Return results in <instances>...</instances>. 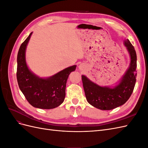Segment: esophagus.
<instances>
[{
	"mask_svg": "<svg viewBox=\"0 0 148 148\" xmlns=\"http://www.w3.org/2000/svg\"><path fill=\"white\" fill-rule=\"evenodd\" d=\"M84 65L83 64H80L79 66H78V68H79V70H83V69H84Z\"/></svg>",
	"mask_w": 148,
	"mask_h": 148,
	"instance_id": "1",
	"label": "esophagus"
}]
</instances>
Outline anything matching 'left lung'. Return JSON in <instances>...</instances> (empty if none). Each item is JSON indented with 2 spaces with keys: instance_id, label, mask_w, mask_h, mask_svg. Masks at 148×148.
Here are the masks:
<instances>
[{
  "instance_id": "8db88e82",
  "label": "left lung",
  "mask_w": 148,
  "mask_h": 148,
  "mask_svg": "<svg viewBox=\"0 0 148 148\" xmlns=\"http://www.w3.org/2000/svg\"><path fill=\"white\" fill-rule=\"evenodd\" d=\"M123 44L130 57L128 68L119 83L113 86H101L82 75V82L87 101L101 110H112L123 105L131 96L136 83V53L128 39Z\"/></svg>"
}]
</instances>
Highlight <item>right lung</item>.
<instances>
[{
  "instance_id": "1",
  "label": "right lung",
  "mask_w": 148,
  "mask_h": 148,
  "mask_svg": "<svg viewBox=\"0 0 148 148\" xmlns=\"http://www.w3.org/2000/svg\"><path fill=\"white\" fill-rule=\"evenodd\" d=\"M29 36L21 44L17 56L16 78L19 88L29 104L36 108L51 109L63 103L65 97L66 83L75 65L62 70L47 78H41L30 70L26 61V49Z\"/></svg>"
}]
</instances>
